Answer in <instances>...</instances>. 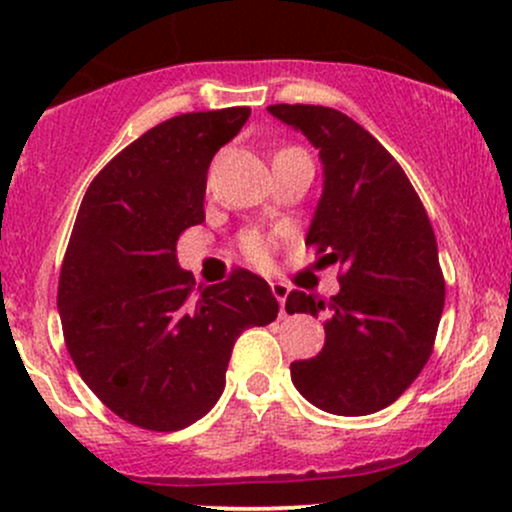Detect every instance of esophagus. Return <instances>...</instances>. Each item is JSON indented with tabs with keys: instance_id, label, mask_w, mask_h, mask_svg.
Returning a JSON list of instances; mask_svg holds the SVG:
<instances>
[{
	"instance_id": "34e87169",
	"label": "esophagus",
	"mask_w": 512,
	"mask_h": 512,
	"mask_svg": "<svg viewBox=\"0 0 512 512\" xmlns=\"http://www.w3.org/2000/svg\"><path fill=\"white\" fill-rule=\"evenodd\" d=\"M272 293L274 298L279 301V308H281V315H284V305H286V298H289V284H284V281H272Z\"/></svg>"
}]
</instances>
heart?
<instances>
[{"label":"heart","mask_w":512,"mask_h":512,"mask_svg":"<svg viewBox=\"0 0 512 512\" xmlns=\"http://www.w3.org/2000/svg\"><path fill=\"white\" fill-rule=\"evenodd\" d=\"M243 250L245 255H248L250 262L255 264H264L269 260V245L267 240L260 238V236H248L243 240Z\"/></svg>","instance_id":"heart-1"}]
</instances>
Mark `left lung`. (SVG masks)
<instances>
[{"label": "left lung", "mask_w": 512, "mask_h": 512, "mask_svg": "<svg viewBox=\"0 0 512 512\" xmlns=\"http://www.w3.org/2000/svg\"><path fill=\"white\" fill-rule=\"evenodd\" d=\"M320 151L322 195L305 245L342 267L330 301L291 291L286 313L327 315L325 346L291 363L317 409L363 416L414 383L433 351L445 281L431 221L399 163L349 115L322 105H269Z\"/></svg>", "instance_id": "1"}]
</instances>
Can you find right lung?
<instances>
[{"mask_svg":"<svg viewBox=\"0 0 512 512\" xmlns=\"http://www.w3.org/2000/svg\"><path fill=\"white\" fill-rule=\"evenodd\" d=\"M250 108L170 117L122 149L88 185L62 262L57 310L76 370L110 411L180 431L219 402L240 332L276 320L262 276L236 269L199 286L178 238L204 221L211 158Z\"/></svg>","mask_w":512,"mask_h":512,"instance_id":"obj_1","label":"right lung"}]
</instances>
